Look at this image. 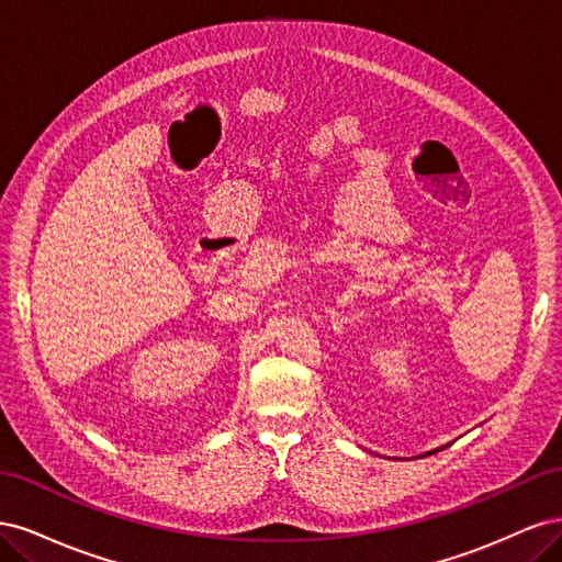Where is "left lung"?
Masks as SVG:
<instances>
[{"instance_id": "left-lung-1", "label": "left lung", "mask_w": 562, "mask_h": 562, "mask_svg": "<svg viewBox=\"0 0 562 562\" xmlns=\"http://www.w3.org/2000/svg\"><path fill=\"white\" fill-rule=\"evenodd\" d=\"M443 448H448V446H440V448H436V450H429V452H424V454H417V457H429V454H434V452H440Z\"/></svg>"}]
</instances>
